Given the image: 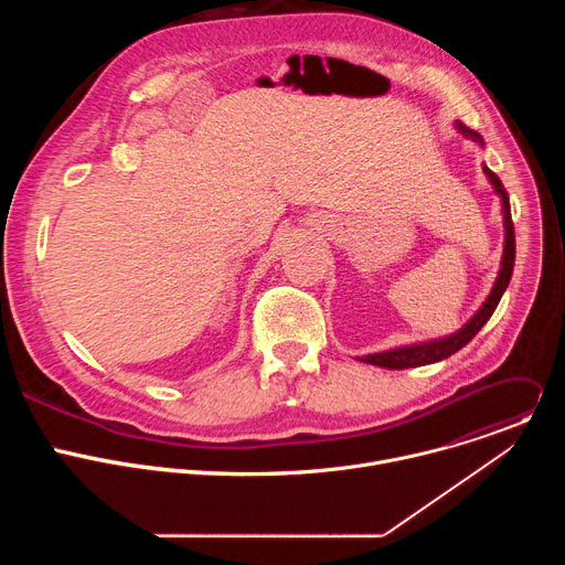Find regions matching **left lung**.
Here are the masks:
<instances>
[{"instance_id":"left-lung-1","label":"left lung","mask_w":565,"mask_h":565,"mask_svg":"<svg viewBox=\"0 0 565 565\" xmlns=\"http://www.w3.org/2000/svg\"><path fill=\"white\" fill-rule=\"evenodd\" d=\"M456 129L478 142L482 147V138L478 131H471L469 127H465L462 122H456ZM482 172H486V177L490 179L497 196L501 199V212H503V227H505V241H503V259H501V270H499V277L492 286V292L488 295V299L482 301V306L473 312V317L467 321V324L451 333V335H445V338H438V340H429V342H418V344H407V347H397V349H388V351H382V353H371V355H362L360 362H366V364H375V366H382V369H412V366H425V364H434V362H440L449 355H454L456 351H460L467 342H471V338L488 324V319L492 317V312L497 310L505 288L510 286V279H512V270H514V253H516V241H514V223H512V212H510V199H508V192L501 183V179L488 168L482 166Z\"/></svg>"}]
</instances>
